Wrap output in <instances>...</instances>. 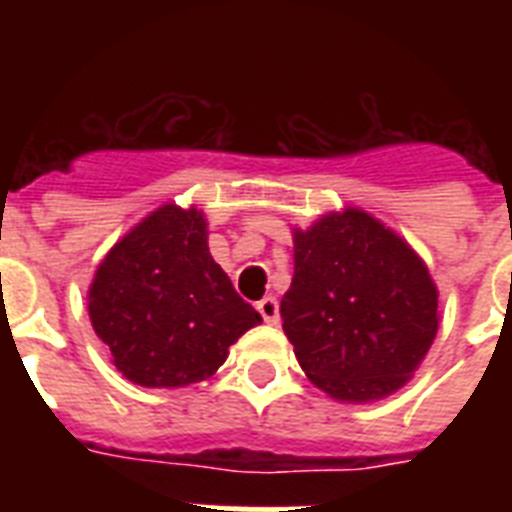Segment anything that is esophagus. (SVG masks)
<instances>
[{"label":"esophagus","instance_id":"esophagus-1","mask_svg":"<svg viewBox=\"0 0 512 512\" xmlns=\"http://www.w3.org/2000/svg\"><path fill=\"white\" fill-rule=\"evenodd\" d=\"M257 313L263 316L265 324H279V303H276V297H263V300H257Z\"/></svg>","mask_w":512,"mask_h":512}]
</instances>
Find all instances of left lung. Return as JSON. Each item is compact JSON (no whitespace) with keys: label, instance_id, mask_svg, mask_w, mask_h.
Masks as SVG:
<instances>
[{"label":"left lung","instance_id":"1","mask_svg":"<svg viewBox=\"0 0 512 512\" xmlns=\"http://www.w3.org/2000/svg\"><path fill=\"white\" fill-rule=\"evenodd\" d=\"M281 319L303 372L337 401L404 388L438 332V289L417 252L348 207L295 228V276Z\"/></svg>","mask_w":512,"mask_h":512}]
</instances>
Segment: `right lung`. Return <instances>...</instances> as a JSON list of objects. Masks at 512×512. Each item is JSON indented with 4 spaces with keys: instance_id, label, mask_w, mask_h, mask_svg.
Wrapping results in <instances>:
<instances>
[{
    "instance_id": "add662e5",
    "label": "right lung",
    "mask_w": 512,
    "mask_h": 512,
    "mask_svg": "<svg viewBox=\"0 0 512 512\" xmlns=\"http://www.w3.org/2000/svg\"><path fill=\"white\" fill-rule=\"evenodd\" d=\"M90 321L143 388H183L223 366L260 313L212 260L199 209L164 204L116 241L90 287Z\"/></svg>"
}]
</instances>
